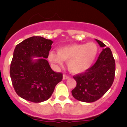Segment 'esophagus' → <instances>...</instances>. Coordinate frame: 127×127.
Wrapping results in <instances>:
<instances>
[{"label":"esophagus","instance_id":"obj_1","mask_svg":"<svg viewBox=\"0 0 127 127\" xmlns=\"http://www.w3.org/2000/svg\"><path fill=\"white\" fill-rule=\"evenodd\" d=\"M69 76L68 75H66V74H64L63 75V79H69Z\"/></svg>","mask_w":127,"mask_h":127}]
</instances>
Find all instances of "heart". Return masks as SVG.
<instances>
[{"label": "heart", "instance_id": "b5f03b06", "mask_svg": "<svg viewBox=\"0 0 127 127\" xmlns=\"http://www.w3.org/2000/svg\"><path fill=\"white\" fill-rule=\"evenodd\" d=\"M98 48L94 42L86 44H74L60 47L57 53L51 52L49 60L57 64L62 65L64 61L67 62V67L72 74L83 73L92 66L97 58Z\"/></svg>", "mask_w": 127, "mask_h": 127}]
</instances>
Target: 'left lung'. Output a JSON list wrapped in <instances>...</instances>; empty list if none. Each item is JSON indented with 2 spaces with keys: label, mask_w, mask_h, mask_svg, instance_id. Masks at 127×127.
Segmentation results:
<instances>
[{
  "label": "left lung",
  "mask_w": 127,
  "mask_h": 127,
  "mask_svg": "<svg viewBox=\"0 0 127 127\" xmlns=\"http://www.w3.org/2000/svg\"><path fill=\"white\" fill-rule=\"evenodd\" d=\"M100 46L105 45L96 39ZM115 60L109 48H104L97 61L83 73L73 76L76 86L72 90V96L77 100L94 102L101 98L113 83L115 76Z\"/></svg>",
  "instance_id": "obj_1"
}]
</instances>
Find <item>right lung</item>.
Masks as SVG:
<instances>
[{
  "label": "right lung",
  "mask_w": 127,
  "mask_h": 127,
  "mask_svg": "<svg viewBox=\"0 0 127 127\" xmlns=\"http://www.w3.org/2000/svg\"><path fill=\"white\" fill-rule=\"evenodd\" d=\"M53 41L33 36L16 45L10 66V76L16 93L28 101L38 103L50 98L63 74L54 72L47 61ZM40 58L35 62L32 57Z\"/></svg>",
  "instance_id": "1"
}]
</instances>
